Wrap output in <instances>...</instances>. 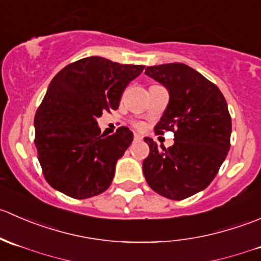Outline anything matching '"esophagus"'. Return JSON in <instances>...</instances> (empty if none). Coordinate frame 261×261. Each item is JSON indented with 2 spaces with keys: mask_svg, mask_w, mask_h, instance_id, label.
Instances as JSON below:
<instances>
[{
  "mask_svg": "<svg viewBox=\"0 0 261 261\" xmlns=\"http://www.w3.org/2000/svg\"><path fill=\"white\" fill-rule=\"evenodd\" d=\"M134 140H135V141H140V140H143V136H141V135H138V134H135V136H134Z\"/></svg>",
  "mask_w": 261,
  "mask_h": 261,
  "instance_id": "esophagus-1",
  "label": "esophagus"
}]
</instances>
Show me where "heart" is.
Masks as SVG:
<instances>
[{
	"instance_id": "b5f03b06",
	"label": "heart",
	"mask_w": 261,
	"mask_h": 261,
	"mask_svg": "<svg viewBox=\"0 0 261 261\" xmlns=\"http://www.w3.org/2000/svg\"><path fill=\"white\" fill-rule=\"evenodd\" d=\"M134 126H135L138 130H144V127H145V125H144L143 122H136V123H134Z\"/></svg>"
}]
</instances>
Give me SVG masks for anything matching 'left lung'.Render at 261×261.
<instances>
[{"mask_svg":"<svg viewBox=\"0 0 261 261\" xmlns=\"http://www.w3.org/2000/svg\"><path fill=\"white\" fill-rule=\"evenodd\" d=\"M145 74L169 91V103L155 134L174 133V144L158 147L145 138L150 152L143 163L152 191L174 201L203 191L215 179L230 149L231 116L215 83L183 63L147 67Z\"/></svg>","mask_w":261,"mask_h":261,"instance_id":"8db88e82","label":"left lung"}]
</instances>
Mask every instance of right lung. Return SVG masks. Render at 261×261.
Segmentation results:
<instances>
[{"label": "right lung", "mask_w": 261, "mask_h": 261, "mask_svg": "<svg viewBox=\"0 0 261 261\" xmlns=\"http://www.w3.org/2000/svg\"><path fill=\"white\" fill-rule=\"evenodd\" d=\"M144 68L88 57L53 78L34 120L38 159L53 188L84 199L111 186L116 163L134 135L125 126L103 135L97 118L118 109L127 84Z\"/></svg>", "instance_id": "1"}]
</instances>
